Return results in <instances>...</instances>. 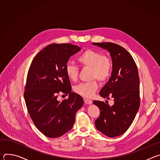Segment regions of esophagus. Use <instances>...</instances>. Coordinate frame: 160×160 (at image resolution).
I'll use <instances>...</instances> for the list:
<instances>
[{"label":"esophagus","instance_id":"1","mask_svg":"<svg viewBox=\"0 0 160 160\" xmlns=\"http://www.w3.org/2000/svg\"><path fill=\"white\" fill-rule=\"evenodd\" d=\"M83 100H84L85 103H86L87 104H90L92 103V101H91L90 99H87V98H84Z\"/></svg>","mask_w":160,"mask_h":160}]
</instances>
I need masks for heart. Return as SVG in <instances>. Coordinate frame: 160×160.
<instances>
[{"label":"heart","instance_id":"heart-1","mask_svg":"<svg viewBox=\"0 0 160 160\" xmlns=\"http://www.w3.org/2000/svg\"><path fill=\"white\" fill-rule=\"evenodd\" d=\"M77 61L82 67L90 68V78L92 79H98L103 82L106 81L112 73L113 65L111 58L100 52L87 49L77 58ZM64 71L70 80H77L79 69L77 66L68 62ZM98 87V81L94 80L90 82L79 83L75 87L74 91L84 98H90L94 95Z\"/></svg>","mask_w":160,"mask_h":160}]
</instances>
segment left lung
Wrapping results in <instances>:
<instances>
[{
    "label": "left lung",
    "mask_w": 160,
    "mask_h": 160,
    "mask_svg": "<svg viewBox=\"0 0 160 160\" xmlns=\"http://www.w3.org/2000/svg\"><path fill=\"white\" fill-rule=\"evenodd\" d=\"M109 52L112 61L111 77L100 91L104 98L114 99V104L100 101L93 103L100 110L96 127L109 138L124 133L132 123L141 102L138 67L130 54L120 45L112 42L93 43Z\"/></svg>",
    "instance_id": "left-lung-1"
}]
</instances>
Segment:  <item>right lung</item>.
<instances>
[{"instance_id": "obj_1", "label": "right lung", "mask_w": 160, "mask_h": 160, "mask_svg": "<svg viewBox=\"0 0 160 160\" xmlns=\"http://www.w3.org/2000/svg\"><path fill=\"white\" fill-rule=\"evenodd\" d=\"M79 51L71 43L49 45L36 55L29 68L24 92L27 108L34 125L48 138H59L69 131L83 104L82 96L72 92L64 71L68 59ZM61 92L69 97L59 102L57 98Z\"/></svg>"}]
</instances>
